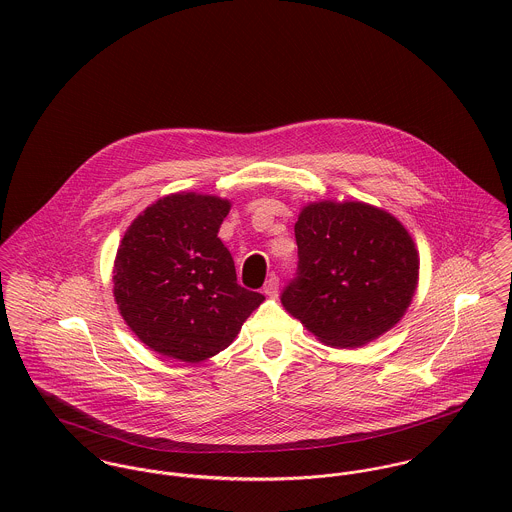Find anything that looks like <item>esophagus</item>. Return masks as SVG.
<instances>
[{
    "mask_svg": "<svg viewBox=\"0 0 512 512\" xmlns=\"http://www.w3.org/2000/svg\"><path fill=\"white\" fill-rule=\"evenodd\" d=\"M278 288H280V280L276 276H272L266 284H264V293L270 295V297H276L278 295Z\"/></svg>",
    "mask_w": 512,
    "mask_h": 512,
    "instance_id": "esophagus-1",
    "label": "esophagus"
}]
</instances>
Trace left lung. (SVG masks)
<instances>
[{"label": "left lung", "instance_id": "1", "mask_svg": "<svg viewBox=\"0 0 512 512\" xmlns=\"http://www.w3.org/2000/svg\"><path fill=\"white\" fill-rule=\"evenodd\" d=\"M293 230L299 262L282 303L321 343L353 349L400 321L420 270L400 220L361 201H321Z\"/></svg>", "mask_w": 512, "mask_h": 512}]
</instances>
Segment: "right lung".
I'll list each match as a JSON object with an SVG mask.
<instances>
[{
    "instance_id": "right-lung-1",
    "label": "right lung",
    "mask_w": 512,
    "mask_h": 512,
    "mask_svg": "<svg viewBox=\"0 0 512 512\" xmlns=\"http://www.w3.org/2000/svg\"><path fill=\"white\" fill-rule=\"evenodd\" d=\"M230 203L197 193L155 201L130 224L114 262L128 327L159 355L201 363L224 351L264 301L236 282L219 228Z\"/></svg>"
}]
</instances>
